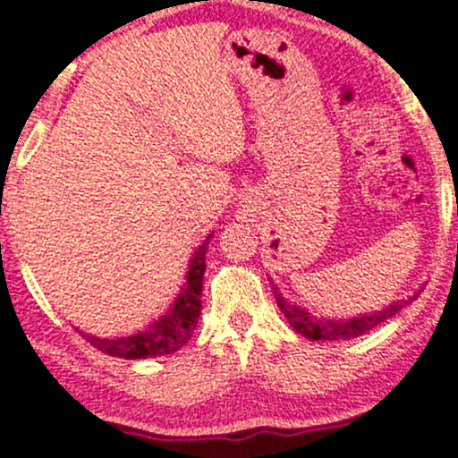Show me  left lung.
<instances>
[{
  "mask_svg": "<svg viewBox=\"0 0 458 458\" xmlns=\"http://www.w3.org/2000/svg\"><path fill=\"white\" fill-rule=\"evenodd\" d=\"M273 293H276L277 308L282 310V314L288 318V323H291L293 327L299 331V334L306 335V338H310V340H351V338H357V335L366 334V331L377 327V325H381L383 320L394 317L398 310L407 306V301H401V303H394V306H387L386 310H381V312L366 314V317H360V318L317 320V318L310 317L308 312H303L301 308L291 306V303H288L286 299L282 297V293H277V288H273ZM415 297H418V295H413L411 299H409V301H413Z\"/></svg>",
  "mask_w": 458,
  "mask_h": 458,
  "instance_id": "left-lung-1",
  "label": "left lung"
}]
</instances>
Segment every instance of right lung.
Here are the masks:
<instances>
[{"mask_svg": "<svg viewBox=\"0 0 458 458\" xmlns=\"http://www.w3.org/2000/svg\"><path fill=\"white\" fill-rule=\"evenodd\" d=\"M211 239L213 234H208L207 241L198 247L196 256H193L191 265H189L187 282L182 286L181 297L176 299L170 314L163 317L159 323L152 325L144 334L129 335V338L105 340L88 334H83V338L94 349L101 351V353H107L112 357H124V360H146V357L170 355L181 349V346H185L187 340L191 338L193 329H196L199 308H202L199 295H202V277L204 267H207V247Z\"/></svg>", "mask_w": 458, "mask_h": 458, "instance_id": "obj_1", "label": "right lung"}]
</instances>
